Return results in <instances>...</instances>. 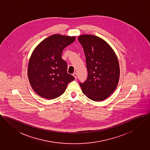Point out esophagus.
Here are the masks:
<instances>
[{"mask_svg":"<svg viewBox=\"0 0 150 150\" xmlns=\"http://www.w3.org/2000/svg\"><path fill=\"white\" fill-rule=\"evenodd\" d=\"M72 75L74 76V78H75V79H76V78H77V74H76V72H74V73L72 74Z\"/></svg>","mask_w":150,"mask_h":150,"instance_id":"1","label":"esophagus"}]
</instances>
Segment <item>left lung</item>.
Listing matches in <instances>:
<instances>
[{
    "label": "left lung",
    "mask_w": 150,
    "mask_h": 150,
    "mask_svg": "<svg viewBox=\"0 0 150 150\" xmlns=\"http://www.w3.org/2000/svg\"><path fill=\"white\" fill-rule=\"evenodd\" d=\"M86 57L88 75L79 82L83 93L90 100L100 101L112 94L120 77V68L115 52L103 40L93 35L78 37Z\"/></svg>",
    "instance_id": "8db88e82"
}]
</instances>
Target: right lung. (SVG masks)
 <instances>
[{
	"label": "right lung",
	"instance_id": "1",
	"mask_svg": "<svg viewBox=\"0 0 150 150\" xmlns=\"http://www.w3.org/2000/svg\"><path fill=\"white\" fill-rule=\"evenodd\" d=\"M75 37L54 34L43 40L34 50L28 65V78L34 91L47 99L64 93L75 78L67 73V64L62 58L63 50Z\"/></svg>",
	"mask_w": 150,
	"mask_h": 150
}]
</instances>
